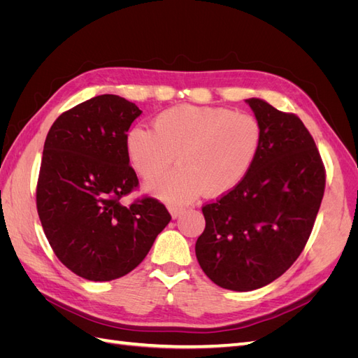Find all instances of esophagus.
Listing matches in <instances>:
<instances>
[{
  "label": "esophagus",
  "instance_id": "obj_1",
  "mask_svg": "<svg viewBox=\"0 0 358 358\" xmlns=\"http://www.w3.org/2000/svg\"><path fill=\"white\" fill-rule=\"evenodd\" d=\"M169 210H170L173 218H178L179 215H182L183 212H185V208H183V206H178V204H170L169 206Z\"/></svg>",
  "mask_w": 358,
  "mask_h": 358
}]
</instances>
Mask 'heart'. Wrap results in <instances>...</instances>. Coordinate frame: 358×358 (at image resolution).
<instances>
[{"label": "heart", "mask_w": 358, "mask_h": 358, "mask_svg": "<svg viewBox=\"0 0 358 358\" xmlns=\"http://www.w3.org/2000/svg\"><path fill=\"white\" fill-rule=\"evenodd\" d=\"M262 136L259 122L249 113L182 104L161 112L154 131L129 129L127 150L145 180L166 173L178 155L180 166L150 188L169 201L183 203L203 191L220 196L239 185L254 166Z\"/></svg>", "instance_id": "b5f03b06"}]
</instances>
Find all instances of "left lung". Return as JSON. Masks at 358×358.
I'll return each instance as SVG.
<instances>
[{"mask_svg": "<svg viewBox=\"0 0 358 358\" xmlns=\"http://www.w3.org/2000/svg\"><path fill=\"white\" fill-rule=\"evenodd\" d=\"M262 127L254 166L231 191L203 204L199 264L225 289L273 282L305 249L326 189V167L313 137L294 113L249 99Z\"/></svg>", "mask_w": 358, "mask_h": 358, "instance_id": "8db88e82", "label": "left lung"}]
</instances>
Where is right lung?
<instances>
[{
    "label": "right lung",
    "mask_w": 358,
    "mask_h": 358,
    "mask_svg": "<svg viewBox=\"0 0 358 358\" xmlns=\"http://www.w3.org/2000/svg\"><path fill=\"white\" fill-rule=\"evenodd\" d=\"M140 113L122 96L99 95L61 113L46 137L38 218L59 262L88 280L131 272L171 220L154 197L122 203L138 188L127 131Z\"/></svg>",
    "instance_id": "1"
}]
</instances>
